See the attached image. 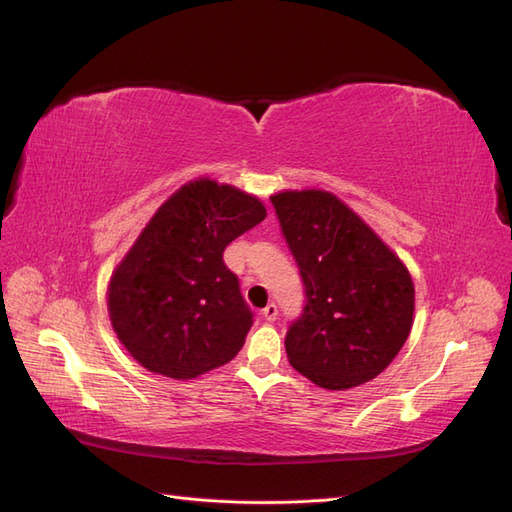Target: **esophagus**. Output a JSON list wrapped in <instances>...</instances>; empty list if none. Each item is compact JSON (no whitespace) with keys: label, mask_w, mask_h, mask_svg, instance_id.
Returning <instances> with one entry per match:
<instances>
[{"label":"esophagus","mask_w":512,"mask_h":512,"mask_svg":"<svg viewBox=\"0 0 512 512\" xmlns=\"http://www.w3.org/2000/svg\"><path fill=\"white\" fill-rule=\"evenodd\" d=\"M262 318L273 322L277 318V305L275 303H269L265 309H262Z\"/></svg>","instance_id":"34e87169"}]
</instances>
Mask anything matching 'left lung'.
I'll return each mask as SVG.
<instances>
[{
	"mask_svg": "<svg viewBox=\"0 0 512 512\" xmlns=\"http://www.w3.org/2000/svg\"><path fill=\"white\" fill-rule=\"evenodd\" d=\"M271 203L307 297L286 335L290 365L329 391L374 380L412 329L408 267L331 192L284 190Z\"/></svg>",
	"mask_w": 512,
	"mask_h": 512,
	"instance_id": "8db88e82",
	"label": "left lung"
}]
</instances>
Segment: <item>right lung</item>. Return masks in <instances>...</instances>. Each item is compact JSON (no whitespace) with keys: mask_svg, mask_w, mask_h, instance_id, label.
Wrapping results in <instances>:
<instances>
[{"mask_svg":"<svg viewBox=\"0 0 512 512\" xmlns=\"http://www.w3.org/2000/svg\"><path fill=\"white\" fill-rule=\"evenodd\" d=\"M265 218L256 196L209 177L151 215L106 290L113 331L145 369L190 380L235 359L254 320L222 256Z\"/></svg>","mask_w":512,"mask_h":512,"instance_id":"right-lung-1","label":"right lung"}]
</instances>
